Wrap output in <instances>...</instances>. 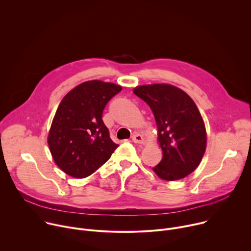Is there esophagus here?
Instances as JSON below:
<instances>
[{"mask_svg":"<svg viewBox=\"0 0 251 251\" xmlns=\"http://www.w3.org/2000/svg\"><path fill=\"white\" fill-rule=\"evenodd\" d=\"M132 141H133L134 143H138V144H142V143L144 142V138H143V136H142L141 134L136 133V134H134V135L132 136Z\"/></svg>","mask_w":251,"mask_h":251,"instance_id":"obj_1","label":"esophagus"}]
</instances>
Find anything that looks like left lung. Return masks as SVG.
I'll list each match as a JSON object with an SVG mask.
<instances>
[{"label": "left lung", "mask_w": 251, "mask_h": 251, "mask_svg": "<svg viewBox=\"0 0 251 251\" xmlns=\"http://www.w3.org/2000/svg\"><path fill=\"white\" fill-rule=\"evenodd\" d=\"M153 111L163 159L153 168L163 180L187 176L200 165L206 147L203 120L193 99L169 84L138 86L133 91Z\"/></svg>", "instance_id": "obj_1"}]
</instances>
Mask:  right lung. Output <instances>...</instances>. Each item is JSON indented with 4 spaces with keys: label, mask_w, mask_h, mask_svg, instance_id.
I'll use <instances>...</instances> for the list:
<instances>
[{
    "label": "right lung",
    "mask_w": 251,
    "mask_h": 251,
    "mask_svg": "<svg viewBox=\"0 0 251 251\" xmlns=\"http://www.w3.org/2000/svg\"><path fill=\"white\" fill-rule=\"evenodd\" d=\"M121 90L113 83L91 80L79 84L61 100L48 142L55 164L67 175L78 178L90 176L118 147L102 113Z\"/></svg>",
    "instance_id": "add662e5"
}]
</instances>
